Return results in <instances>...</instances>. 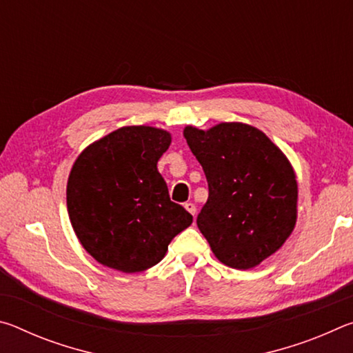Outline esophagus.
<instances>
[{
    "label": "esophagus",
    "mask_w": 353,
    "mask_h": 353,
    "mask_svg": "<svg viewBox=\"0 0 353 353\" xmlns=\"http://www.w3.org/2000/svg\"><path fill=\"white\" fill-rule=\"evenodd\" d=\"M183 207H185V210H187L190 214H193V216H194V214H196V207H194L193 202H187V204H185Z\"/></svg>",
    "instance_id": "1"
}]
</instances>
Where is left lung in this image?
I'll use <instances>...</instances> for the list:
<instances>
[{
	"label": "left lung",
	"instance_id": "obj_1",
	"mask_svg": "<svg viewBox=\"0 0 353 353\" xmlns=\"http://www.w3.org/2000/svg\"><path fill=\"white\" fill-rule=\"evenodd\" d=\"M208 182L198 214L201 234L225 266L250 270L276 254L297 221L299 188L288 157L244 123L183 129Z\"/></svg>",
	"mask_w": 353,
	"mask_h": 353
}]
</instances>
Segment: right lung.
Masks as SVG:
<instances>
[{"label": "right lung", "instance_id": "add662e5", "mask_svg": "<svg viewBox=\"0 0 353 353\" xmlns=\"http://www.w3.org/2000/svg\"><path fill=\"white\" fill-rule=\"evenodd\" d=\"M171 134L124 126L77 155L67 183V208L82 248L101 265L134 274L163 260L172 238L193 223L170 199L157 162Z\"/></svg>", "mask_w": 353, "mask_h": 353}]
</instances>
